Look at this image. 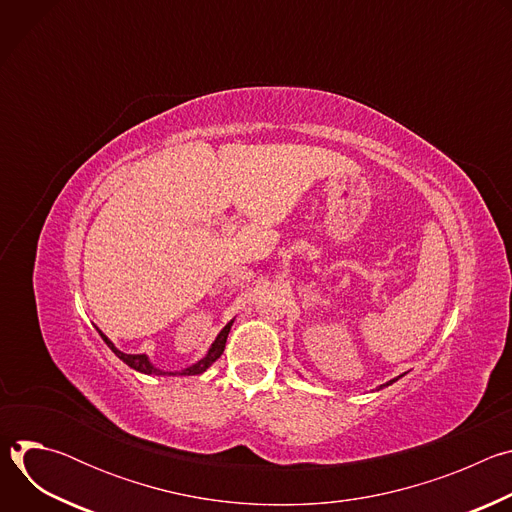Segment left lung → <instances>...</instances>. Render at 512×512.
<instances>
[{
  "instance_id": "1",
  "label": "left lung",
  "mask_w": 512,
  "mask_h": 512,
  "mask_svg": "<svg viewBox=\"0 0 512 512\" xmlns=\"http://www.w3.org/2000/svg\"><path fill=\"white\" fill-rule=\"evenodd\" d=\"M403 375H405V373H403ZM403 375H399V377H395V379H391V381H387V383H385V385H381V387H379V389H383V387H389V385H393V383H395V381H399V379H401V377H403Z\"/></svg>"
}]
</instances>
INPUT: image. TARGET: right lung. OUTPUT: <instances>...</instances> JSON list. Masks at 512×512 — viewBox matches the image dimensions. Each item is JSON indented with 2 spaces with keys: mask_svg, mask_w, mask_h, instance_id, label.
<instances>
[{
  "mask_svg": "<svg viewBox=\"0 0 512 512\" xmlns=\"http://www.w3.org/2000/svg\"><path fill=\"white\" fill-rule=\"evenodd\" d=\"M233 322H235V318L216 334V338H214V342L210 344V348L206 350V354L200 358V360H196L194 364H190V367H186V369H180V371H164V369H160V367H156V364L150 360V356L148 354H127V352H123V350H119L99 328H97V332L101 334V338L105 340V344L113 350V354L119 358V360H123L127 367H131L133 371H137V373H143V375H156V377H194V375H202L212 362H216L218 358H221V354H223V350H225V344H227V338H229V332H231V326H233Z\"/></svg>",
  "mask_w": 512,
  "mask_h": 512,
  "instance_id": "right-lung-1",
  "label": "right lung"
}]
</instances>
